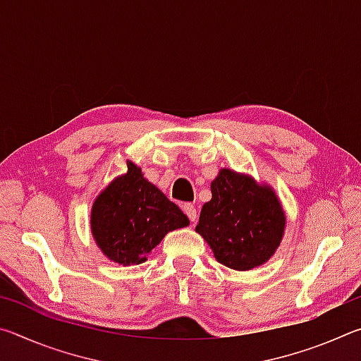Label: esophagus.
Wrapping results in <instances>:
<instances>
[{
    "label": "esophagus",
    "instance_id": "esophagus-1",
    "mask_svg": "<svg viewBox=\"0 0 361 361\" xmlns=\"http://www.w3.org/2000/svg\"><path fill=\"white\" fill-rule=\"evenodd\" d=\"M183 210H185L188 218L191 219V223L197 221V210H195V207L192 204H185V207H183Z\"/></svg>",
    "mask_w": 361,
    "mask_h": 361
}]
</instances>
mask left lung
I'll use <instances>...</instances> for the list:
<instances>
[{
	"label": "left lung",
	"mask_w": 361,
	"mask_h": 361,
	"mask_svg": "<svg viewBox=\"0 0 361 361\" xmlns=\"http://www.w3.org/2000/svg\"><path fill=\"white\" fill-rule=\"evenodd\" d=\"M210 189L212 199L200 210L195 232L209 243L216 261L235 271H250L271 259L286 224L272 186L221 169Z\"/></svg>",
	"instance_id": "1"
}]
</instances>
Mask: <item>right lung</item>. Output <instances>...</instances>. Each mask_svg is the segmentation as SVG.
I'll use <instances>...</instances> for the list:
<instances>
[{
	"label": "right lung",
	"mask_w": 361,
	"mask_h": 361,
	"mask_svg": "<svg viewBox=\"0 0 361 361\" xmlns=\"http://www.w3.org/2000/svg\"><path fill=\"white\" fill-rule=\"evenodd\" d=\"M188 216L161 189L127 162V172L116 176L97 195L90 210V231L102 253L121 266L142 264L170 231L185 228Z\"/></svg>",
	"instance_id": "1"
}]
</instances>
